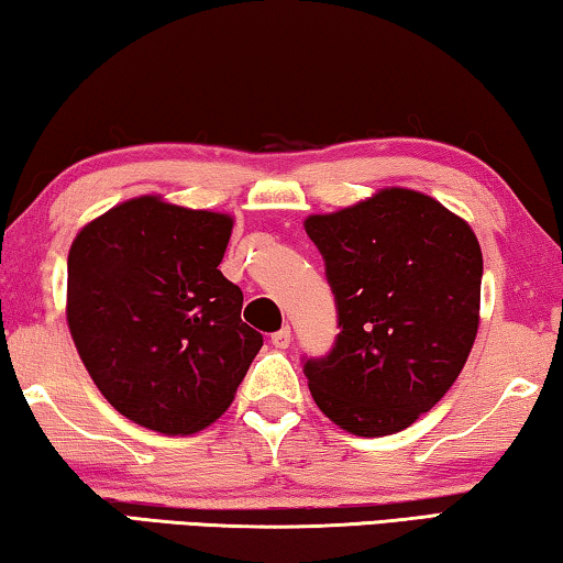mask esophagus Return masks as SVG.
<instances>
[{
    "label": "esophagus",
    "mask_w": 563,
    "mask_h": 563,
    "mask_svg": "<svg viewBox=\"0 0 563 563\" xmlns=\"http://www.w3.org/2000/svg\"><path fill=\"white\" fill-rule=\"evenodd\" d=\"M272 342H274V347L287 350V347H289V342H291V330H289V324H284L282 330H276L274 335H272Z\"/></svg>",
    "instance_id": "34e87169"
}]
</instances>
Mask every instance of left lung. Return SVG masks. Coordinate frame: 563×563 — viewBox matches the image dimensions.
I'll list each match as a JSON object with an SVG mask.
<instances>
[{
  "label": "left lung",
  "mask_w": 563,
  "mask_h": 563,
  "mask_svg": "<svg viewBox=\"0 0 563 563\" xmlns=\"http://www.w3.org/2000/svg\"><path fill=\"white\" fill-rule=\"evenodd\" d=\"M305 228L322 254L340 328L330 353L301 361L314 404L357 437L411 427L452 388L477 335L475 233L404 187L309 216Z\"/></svg>",
  "instance_id": "1"
}]
</instances>
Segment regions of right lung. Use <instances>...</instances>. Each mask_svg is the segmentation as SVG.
<instances>
[{
	"label": "right lung",
	"mask_w": 563,
	"mask_h": 563,
	"mask_svg": "<svg viewBox=\"0 0 563 563\" xmlns=\"http://www.w3.org/2000/svg\"><path fill=\"white\" fill-rule=\"evenodd\" d=\"M233 221L159 198L96 218L68 254V328L113 409L159 434H192L231 406L262 332L223 262Z\"/></svg>",
	"instance_id": "obj_1"
}]
</instances>
